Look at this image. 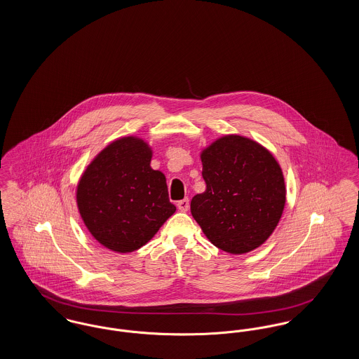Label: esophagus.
Returning a JSON list of instances; mask_svg holds the SVG:
<instances>
[{
    "label": "esophagus",
    "mask_w": 359,
    "mask_h": 359,
    "mask_svg": "<svg viewBox=\"0 0 359 359\" xmlns=\"http://www.w3.org/2000/svg\"><path fill=\"white\" fill-rule=\"evenodd\" d=\"M177 207H179V210L183 211V212L188 211V208H189V201H188V198L183 199V201H179V202H177Z\"/></svg>",
    "instance_id": "1"
}]
</instances>
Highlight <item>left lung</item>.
Wrapping results in <instances>:
<instances>
[{"label": "left lung", "instance_id": "8db88e82", "mask_svg": "<svg viewBox=\"0 0 359 359\" xmlns=\"http://www.w3.org/2000/svg\"><path fill=\"white\" fill-rule=\"evenodd\" d=\"M205 191L191 201V214L208 241L230 255L261 246L285 205L280 164L261 144L238 135L218 138L201 154Z\"/></svg>", "mask_w": 359, "mask_h": 359}]
</instances>
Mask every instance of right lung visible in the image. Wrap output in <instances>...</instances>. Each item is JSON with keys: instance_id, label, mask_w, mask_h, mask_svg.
Returning <instances> with one entry per match:
<instances>
[{"instance_id": "obj_1", "label": "right lung", "mask_w": 359, "mask_h": 359, "mask_svg": "<svg viewBox=\"0 0 359 359\" xmlns=\"http://www.w3.org/2000/svg\"><path fill=\"white\" fill-rule=\"evenodd\" d=\"M152 149L138 137H122L95 156L78 188L79 214L102 246L130 253L144 246L176 211L164 173L151 167Z\"/></svg>"}]
</instances>
